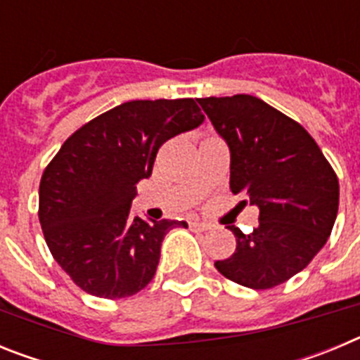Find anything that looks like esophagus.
Instances as JSON below:
<instances>
[{
  "label": "esophagus",
  "instance_id": "esophagus-1",
  "mask_svg": "<svg viewBox=\"0 0 360 360\" xmlns=\"http://www.w3.org/2000/svg\"><path fill=\"white\" fill-rule=\"evenodd\" d=\"M189 227L193 229V231L203 232V231H207V229H211V225L203 224V221H198V219H189Z\"/></svg>",
  "mask_w": 360,
  "mask_h": 360
}]
</instances>
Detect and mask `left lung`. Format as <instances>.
Returning <instances> with one entry per match:
<instances>
[{"instance_id": "left-lung-1", "label": "left lung", "mask_w": 360, "mask_h": 360, "mask_svg": "<svg viewBox=\"0 0 360 360\" xmlns=\"http://www.w3.org/2000/svg\"><path fill=\"white\" fill-rule=\"evenodd\" d=\"M198 104L229 146L231 191L259 209V224L249 234L229 225L236 250L214 266L254 290L281 285L328 240L339 180L307 129L262 98L205 97Z\"/></svg>"}]
</instances>
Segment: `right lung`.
<instances>
[{
	"mask_svg": "<svg viewBox=\"0 0 360 360\" xmlns=\"http://www.w3.org/2000/svg\"><path fill=\"white\" fill-rule=\"evenodd\" d=\"M205 120L193 98L131 101L84 124L61 146L39 186V221L53 259L97 297L141 292L176 219L131 214L136 184L151 176L158 148Z\"/></svg>",
	"mask_w": 360,
	"mask_h": 360,
	"instance_id": "obj_1",
	"label": "right lung"
}]
</instances>
